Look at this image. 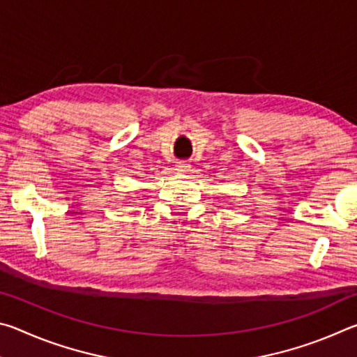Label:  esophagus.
<instances>
[{"instance_id":"34e87169","label":"esophagus","mask_w":357,"mask_h":357,"mask_svg":"<svg viewBox=\"0 0 357 357\" xmlns=\"http://www.w3.org/2000/svg\"><path fill=\"white\" fill-rule=\"evenodd\" d=\"M189 164H187V162H178V164H176V170L178 172H181V173H184V172H187V170H189Z\"/></svg>"}]
</instances>
